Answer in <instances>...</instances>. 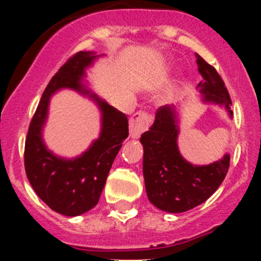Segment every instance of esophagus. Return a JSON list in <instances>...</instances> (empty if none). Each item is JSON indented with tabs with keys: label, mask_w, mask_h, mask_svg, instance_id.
<instances>
[{
	"label": "esophagus",
	"mask_w": 261,
	"mask_h": 261,
	"mask_svg": "<svg viewBox=\"0 0 261 261\" xmlns=\"http://www.w3.org/2000/svg\"><path fill=\"white\" fill-rule=\"evenodd\" d=\"M151 123V116L146 111H138L129 119V133L132 138H138L145 130L149 129Z\"/></svg>",
	"instance_id": "obj_1"
}]
</instances>
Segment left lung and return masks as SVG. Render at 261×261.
Returning <instances> with one entry per match:
<instances>
[{"instance_id": "8db88e82", "label": "left lung", "mask_w": 261, "mask_h": 261, "mask_svg": "<svg viewBox=\"0 0 261 261\" xmlns=\"http://www.w3.org/2000/svg\"><path fill=\"white\" fill-rule=\"evenodd\" d=\"M199 84L204 102L223 106L231 116V99L214 66L197 56ZM174 106L159 107L151 128L141 136L144 146V179L149 201L161 211L183 213L211 197L229 171L230 155L206 166H193L179 153Z\"/></svg>"}]
</instances>
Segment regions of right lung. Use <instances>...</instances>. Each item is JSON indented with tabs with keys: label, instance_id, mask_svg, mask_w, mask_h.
Wrapping results in <instances>:
<instances>
[{
	"label": "right lung",
	"instance_id": "add662e5",
	"mask_svg": "<svg viewBox=\"0 0 261 261\" xmlns=\"http://www.w3.org/2000/svg\"><path fill=\"white\" fill-rule=\"evenodd\" d=\"M95 57L94 52H77L53 75L32 116L24 144V170L30 184L52 211L68 217L86 213L98 204L115 156L128 137L125 114L103 102L81 84L85 69ZM64 87L89 93L103 115L101 137L75 160L56 157L45 147L41 138L50 96Z\"/></svg>",
	"mask_w": 261,
	"mask_h": 261
}]
</instances>
